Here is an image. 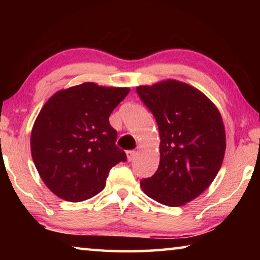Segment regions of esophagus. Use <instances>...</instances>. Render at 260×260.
I'll use <instances>...</instances> for the list:
<instances>
[{"label": "esophagus", "instance_id": "34e87169", "mask_svg": "<svg viewBox=\"0 0 260 260\" xmlns=\"http://www.w3.org/2000/svg\"><path fill=\"white\" fill-rule=\"evenodd\" d=\"M126 156H127V159H128V161H132L136 156V151H134V150L126 151Z\"/></svg>", "mask_w": 260, "mask_h": 260}]
</instances>
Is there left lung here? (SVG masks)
Returning <instances> with one entry per match:
<instances>
[{
	"instance_id": "left-lung-1",
	"label": "left lung",
	"mask_w": 260,
	"mask_h": 260,
	"mask_svg": "<svg viewBox=\"0 0 260 260\" xmlns=\"http://www.w3.org/2000/svg\"><path fill=\"white\" fill-rule=\"evenodd\" d=\"M159 129L160 160L151 178L140 186L146 195L167 206L195 200L217 177L226 150L221 114L197 88L167 79L136 87Z\"/></svg>"
}]
</instances>
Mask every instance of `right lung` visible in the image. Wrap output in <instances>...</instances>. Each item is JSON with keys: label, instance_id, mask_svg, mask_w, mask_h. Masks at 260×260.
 I'll return each mask as SVG.
<instances>
[{"label": "right lung", "instance_id": "1", "mask_svg": "<svg viewBox=\"0 0 260 260\" xmlns=\"http://www.w3.org/2000/svg\"><path fill=\"white\" fill-rule=\"evenodd\" d=\"M128 93V87L83 82L58 90L42 107L30 152L42 181L59 199H91L104 189L110 170L127 160L109 117Z\"/></svg>", "mask_w": 260, "mask_h": 260}]
</instances>
